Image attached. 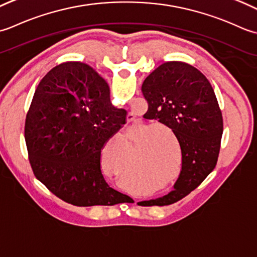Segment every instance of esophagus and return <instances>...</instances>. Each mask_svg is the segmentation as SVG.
Instances as JSON below:
<instances>
[{
	"label": "esophagus",
	"instance_id": "esophagus-1",
	"mask_svg": "<svg viewBox=\"0 0 257 257\" xmlns=\"http://www.w3.org/2000/svg\"><path fill=\"white\" fill-rule=\"evenodd\" d=\"M135 118V116H134V115L132 114V113H131V114H128V122H131V121H133V119Z\"/></svg>",
	"mask_w": 257,
	"mask_h": 257
}]
</instances>
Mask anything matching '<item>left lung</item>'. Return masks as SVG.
Wrapping results in <instances>:
<instances>
[{
	"label": "left lung",
	"instance_id": "8db88e82",
	"mask_svg": "<svg viewBox=\"0 0 257 257\" xmlns=\"http://www.w3.org/2000/svg\"><path fill=\"white\" fill-rule=\"evenodd\" d=\"M146 118L172 130L180 143L182 171L173 191L149 205L182 200L215 169L223 135V117L215 93L202 73L184 62H166L145 78Z\"/></svg>",
	"mask_w": 257,
	"mask_h": 257
}]
</instances>
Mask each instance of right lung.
I'll return each mask as SVG.
<instances>
[{"mask_svg": "<svg viewBox=\"0 0 257 257\" xmlns=\"http://www.w3.org/2000/svg\"><path fill=\"white\" fill-rule=\"evenodd\" d=\"M126 123V111L109 101V87L90 65L66 62L36 87L24 138L36 179L75 206L128 203L101 171L104 145Z\"/></svg>", "mask_w": 257, "mask_h": 257, "instance_id": "1", "label": "right lung"}]
</instances>
